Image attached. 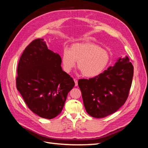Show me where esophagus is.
<instances>
[{"mask_svg":"<svg viewBox=\"0 0 148 148\" xmlns=\"http://www.w3.org/2000/svg\"><path fill=\"white\" fill-rule=\"evenodd\" d=\"M73 80H74V82L75 83V86H78V80L76 78H75Z\"/></svg>","mask_w":148,"mask_h":148,"instance_id":"34e87169","label":"esophagus"}]
</instances>
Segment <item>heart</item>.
I'll use <instances>...</instances> for the list:
<instances>
[{
    "label": "heart",
    "instance_id": "obj_1",
    "mask_svg": "<svg viewBox=\"0 0 148 148\" xmlns=\"http://www.w3.org/2000/svg\"><path fill=\"white\" fill-rule=\"evenodd\" d=\"M109 60L108 52L91 42L74 43L69 49L65 48L62 54V65L65 72L70 73L77 61L78 68L87 78L101 74L108 65Z\"/></svg>",
    "mask_w": 148,
    "mask_h": 148
}]
</instances>
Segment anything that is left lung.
<instances>
[{
  "mask_svg": "<svg viewBox=\"0 0 148 148\" xmlns=\"http://www.w3.org/2000/svg\"><path fill=\"white\" fill-rule=\"evenodd\" d=\"M133 77V66L126 56L120 57L114 66L95 77L79 79L87 113L92 117L103 118L115 112L127 99Z\"/></svg>",
  "mask_w": 148,
  "mask_h": 148,
  "instance_id": "obj_1",
  "label": "left lung"
}]
</instances>
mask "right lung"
Listing matches in <instances>:
<instances>
[{
  "instance_id": "obj_1",
  "label": "right lung",
  "mask_w": 148,
  "mask_h": 148,
  "mask_svg": "<svg viewBox=\"0 0 148 148\" xmlns=\"http://www.w3.org/2000/svg\"><path fill=\"white\" fill-rule=\"evenodd\" d=\"M61 64L60 56L49 49L42 39L31 42L20 59L16 88L29 109L42 118L52 119L60 114L75 86Z\"/></svg>"
}]
</instances>
